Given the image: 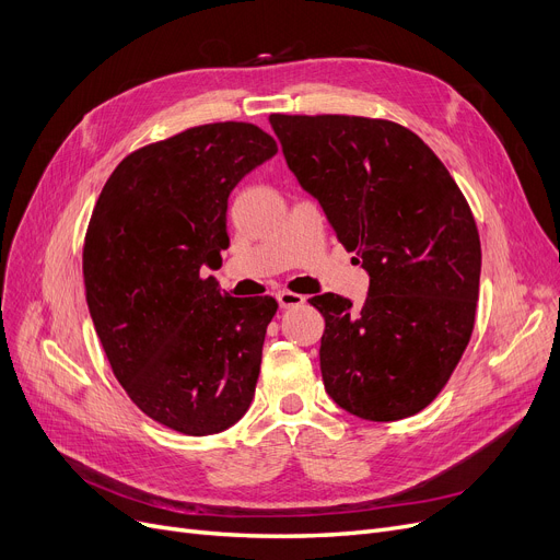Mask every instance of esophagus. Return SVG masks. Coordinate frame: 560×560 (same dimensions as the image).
I'll return each instance as SVG.
<instances>
[{"mask_svg": "<svg viewBox=\"0 0 560 560\" xmlns=\"http://www.w3.org/2000/svg\"><path fill=\"white\" fill-rule=\"evenodd\" d=\"M277 300H279L281 308H292V306H300V304L306 302L304 295H298V292H290V290L277 292Z\"/></svg>", "mask_w": 560, "mask_h": 560, "instance_id": "1", "label": "esophagus"}]
</instances>
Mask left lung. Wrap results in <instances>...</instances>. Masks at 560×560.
Returning a JSON list of instances; mask_svg holds the SVG:
<instances>
[{
  "instance_id": "1",
  "label": "left lung",
  "mask_w": 560,
  "mask_h": 560,
  "mask_svg": "<svg viewBox=\"0 0 560 560\" xmlns=\"http://www.w3.org/2000/svg\"><path fill=\"white\" fill-rule=\"evenodd\" d=\"M288 167L370 275L361 311L327 292L319 368L351 416L395 422L447 386L475 329L481 241L472 209L431 147L361 115H270Z\"/></svg>"
}]
</instances>
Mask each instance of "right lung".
<instances>
[{"mask_svg":"<svg viewBox=\"0 0 560 560\" xmlns=\"http://www.w3.org/2000/svg\"><path fill=\"white\" fill-rule=\"evenodd\" d=\"M277 154L249 122L190 127L113 170L83 241L85 300L115 378L147 418L186 435L252 404L275 298H231L203 268L229 247L231 190Z\"/></svg>","mask_w":560,"mask_h":560,"instance_id":"obj_1","label":"right lung"}]
</instances>
